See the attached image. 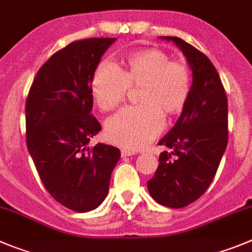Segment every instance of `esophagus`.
Returning a JSON list of instances; mask_svg holds the SVG:
<instances>
[{"mask_svg":"<svg viewBox=\"0 0 252 252\" xmlns=\"http://www.w3.org/2000/svg\"><path fill=\"white\" fill-rule=\"evenodd\" d=\"M136 152L132 151V150H122L121 151V155H122V158H127V156H132V155H135Z\"/></svg>","mask_w":252,"mask_h":252,"instance_id":"esophagus-1","label":"esophagus"}]
</instances>
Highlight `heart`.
<instances>
[{
	"mask_svg": "<svg viewBox=\"0 0 252 252\" xmlns=\"http://www.w3.org/2000/svg\"><path fill=\"white\" fill-rule=\"evenodd\" d=\"M124 71L102 61L91 78V94L96 105L110 111L121 105L131 89H138L140 106L121 110L106 122L110 142L125 149H141L163 128V115L180 114L189 100L191 75L188 64L172 61L160 48H146L128 55Z\"/></svg>",
	"mask_w": 252,
	"mask_h": 252,
	"instance_id": "b5f03b06",
	"label": "heart"
}]
</instances>
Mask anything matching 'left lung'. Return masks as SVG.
Listing matches in <instances>:
<instances>
[{
  "instance_id": "obj_1",
  "label": "left lung",
  "mask_w": 252,
  "mask_h": 252,
  "mask_svg": "<svg viewBox=\"0 0 252 252\" xmlns=\"http://www.w3.org/2000/svg\"><path fill=\"white\" fill-rule=\"evenodd\" d=\"M161 38L172 41L182 51L192 70V85L181 116L158 141L171 152L160 154L147 189L160 205L181 209L209 189L218 171L227 146V97L206 55L179 37Z\"/></svg>"
}]
</instances>
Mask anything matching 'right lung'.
I'll list each match as a JSON object with an SVG mask.
<instances>
[{
  "label": "right lung",
  "instance_id": "obj_1",
  "mask_svg": "<svg viewBox=\"0 0 252 252\" xmlns=\"http://www.w3.org/2000/svg\"><path fill=\"white\" fill-rule=\"evenodd\" d=\"M116 38H87L55 52L38 70L26 101V142L41 181L67 209L87 212L107 196L121 152L97 144L101 130L91 114V78L101 56Z\"/></svg>",
  "mask_w": 252,
  "mask_h": 252
}]
</instances>
